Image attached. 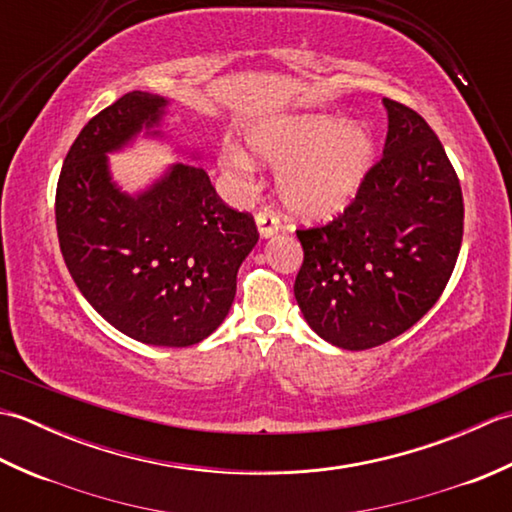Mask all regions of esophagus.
Segmentation results:
<instances>
[{
    "mask_svg": "<svg viewBox=\"0 0 512 512\" xmlns=\"http://www.w3.org/2000/svg\"><path fill=\"white\" fill-rule=\"evenodd\" d=\"M255 222H257V228H259V235H262V237L275 235L281 228L279 217L273 211H259L257 217H255Z\"/></svg>",
    "mask_w": 512,
    "mask_h": 512,
    "instance_id": "obj_1",
    "label": "esophagus"
}]
</instances>
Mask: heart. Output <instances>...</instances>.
<instances>
[{
    "instance_id": "b5f03b06",
    "label": "heart",
    "mask_w": 512,
    "mask_h": 512,
    "mask_svg": "<svg viewBox=\"0 0 512 512\" xmlns=\"http://www.w3.org/2000/svg\"><path fill=\"white\" fill-rule=\"evenodd\" d=\"M246 145L277 173V191L286 209L303 220H330L350 204L367 176L374 138L365 123H343L332 114L266 118L246 132ZM220 167L246 182L255 160L237 143L220 147Z\"/></svg>"
}]
</instances>
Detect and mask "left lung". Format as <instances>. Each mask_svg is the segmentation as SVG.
<instances>
[{
    "instance_id": "obj_1",
    "label": "left lung",
    "mask_w": 512,
    "mask_h": 512,
    "mask_svg": "<svg viewBox=\"0 0 512 512\" xmlns=\"http://www.w3.org/2000/svg\"><path fill=\"white\" fill-rule=\"evenodd\" d=\"M383 158L330 224L299 228L295 297L321 339L369 350L407 332L447 288L464 202L438 136L411 107L383 99Z\"/></svg>"
}]
</instances>
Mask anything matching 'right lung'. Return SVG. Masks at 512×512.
Returning <instances> with one entry per match:
<instances>
[{
    "mask_svg": "<svg viewBox=\"0 0 512 512\" xmlns=\"http://www.w3.org/2000/svg\"><path fill=\"white\" fill-rule=\"evenodd\" d=\"M165 107L136 90L96 114L63 160L54 215L65 266L107 323L140 343L189 347L226 319L259 233L202 167L176 162L138 195L112 182L107 154L160 125Z\"/></svg>",
    "mask_w": 512,
    "mask_h": 512,
    "instance_id": "1",
    "label": "right lung"
}]
</instances>
